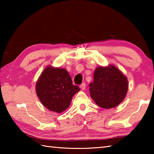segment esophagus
<instances>
[{
    "instance_id": "esophagus-1",
    "label": "esophagus",
    "mask_w": 154,
    "mask_h": 154,
    "mask_svg": "<svg viewBox=\"0 0 154 154\" xmlns=\"http://www.w3.org/2000/svg\"><path fill=\"white\" fill-rule=\"evenodd\" d=\"M85 87H86V85H85V83H82L80 85V88L82 90H85Z\"/></svg>"
}]
</instances>
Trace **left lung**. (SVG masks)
<instances>
[{
  "label": "left lung",
  "instance_id": "obj_1",
  "mask_svg": "<svg viewBox=\"0 0 154 154\" xmlns=\"http://www.w3.org/2000/svg\"><path fill=\"white\" fill-rule=\"evenodd\" d=\"M128 88L126 77L113 65L98 67L89 84L90 96L98 106L112 109L122 102Z\"/></svg>",
  "mask_w": 154,
  "mask_h": 154
}]
</instances>
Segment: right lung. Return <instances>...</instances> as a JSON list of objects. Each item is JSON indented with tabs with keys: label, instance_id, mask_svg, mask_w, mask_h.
<instances>
[{
	"label": "right lung",
	"instance_id": "obj_1",
	"mask_svg": "<svg viewBox=\"0 0 154 154\" xmlns=\"http://www.w3.org/2000/svg\"><path fill=\"white\" fill-rule=\"evenodd\" d=\"M79 90L72 83L66 69L51 65L45 68L35 85L37 96L42 104L57 113L67 109L72 98Z\"/></svg>",
	"mask_w": 154,
	"mask_h": 154
}]
</instances>
